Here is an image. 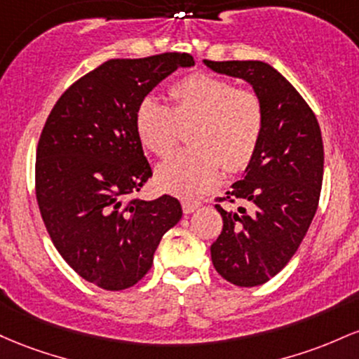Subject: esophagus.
I'll return each instance as SVG.
<instances>
[{
    "label": "esophagus",
    "instance_id": "34e87169",
    "mask_svg": "<svg viewBox=\"0 0 359 359\" xmlns=\"http://www.w3.org/2000/svg\"><path fill=\"white\" fill-rule=\"evenodd\" d=\"M181 207H183V212L184 213H193L196 210V208L200 207L198 201H191V200H183L181 201Z\"/></svg>",
    "mask_w": 359,
    "mask_h": 359
}]
</instances>
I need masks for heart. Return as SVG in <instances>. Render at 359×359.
I'll return each mask as SVG.
<instances>
[{
	"label": "heart",
	"instance_id": "heart-1",
	"mask_svg": "<svg viewBox=\"0 0 359 359\" xmlns=\"http://www.w3.org/2000/svg\"><path fill=\"white\" fill-rule=\"evenodd\" d=\"M168 95L169 107L154 98L139 103L137 137L151 154L164 159L175 151L181 127L193 125V147L161 164L158 183L183 198H198L219 183L224 166L241 171L251 163L263 135V103L255 91L207 72L184 76Z\"/></svg>",
	"mask_w": 359,
	"mask_h": 359
}]
</instances>
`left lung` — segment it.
Instances as JSON below:
<instances>
[{"mask_svg":"<svg viewBox=\"0 0 359 359\" xmlns=\"http://www.w3.org/2000/svg\"><path fill=\"white\" fill-rule=\"evenodd\" d=\"M203 62L251 83L263 103V135L245 176L215 198L224 225L210 248L220 276L237 287H257L287 266L317 212L324 176L320 127L300 93L269 64ZM224 201L240 207L224 209Z\"/></svg>","mask_w":359,"mask_h":359,"instance_id":"8db88e82","label":"left lung"}]
</instances>
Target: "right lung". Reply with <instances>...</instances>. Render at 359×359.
<instances>
[{
    "label": "right lung",
    "instance_id": "1",
    "mask_svg": "<svg viewBox=\"0 0 359 359\" xmlns=\"http://www.w3.org/2000/svg\"><path fill=\"white\" fill-rule=\"evenodd\" d=\"M190 54L110 59L72 83L42 128L35 195L59 255L84 280L126 290L142 280L183 210L171 195L137 196L152 169L135 132V110Z\"/></svg>",
    "mask_w": 359,
    "mask_h": 359
}]
</instances>
